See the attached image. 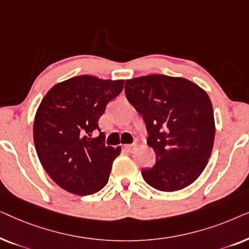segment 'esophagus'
Here are the masks:
<instances>
[{
    "mask_svg": "<svg viewBox=\"0 0 249 249\" xmlns=\"http://www.w3.org/2000/svg\"><path fill=\"white\" fill-rule=\"evenodd\" d=\"M137 148V144H129V145H124V149L129 153H132L135 149Z\"/></svg>",
    "mask_w": 249,
    "mask_h": 249,
    "instance_id": "1",
    "label": "esophagus"
}]
</instances>
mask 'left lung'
I'll use <instances>...</instances> for the list:
<instances>
[{"instance_id":"1","label":"left lung","mask_w":249,"mask_h":249,"mask_svg":"<svg viewBox=\"0 0 249 249\" xmlns=\"http://www.w3.org/2000/svg\"><path fill=\"white\" fill-rule=\"evenodd\" d=\"M127 100L142 114L156 162L142 178L176 192L200 176L212 153L215 124L206 91L185 78L149 74L125 81Z\"/></svg>"}]
</instances>
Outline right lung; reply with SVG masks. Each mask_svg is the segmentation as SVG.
I'll use <instances>...</instances> for the list:
<instances>
[{
  "label": "right lung",
  "mask_w": 249,
  "mask_h": 249,
  "mask_svg": "<svg viewBox=\"0 0 249 249\" xmlns=\"http://www.w3.org/2000/svg\"><path fill=\"white\" fill-rule=\"evenodd\" d=\"M124 80L78 76L51 88L34 121V142L51 179L74 195L103 188L121 147L105 145L98 127L107 105L124 89Z\"/></svg>",
  "instance_id": "right-lung-1"
}]
</instances>
